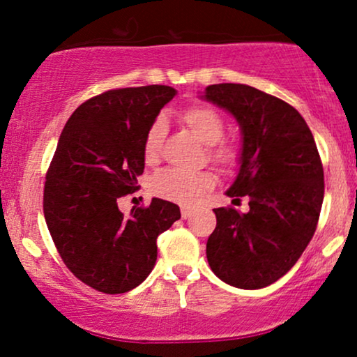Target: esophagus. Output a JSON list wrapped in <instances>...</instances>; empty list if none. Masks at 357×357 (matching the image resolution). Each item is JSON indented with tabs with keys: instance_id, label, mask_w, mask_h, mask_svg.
Returning <instances> with one entry per match:
<instances>
[{
	"instance_id": "obj_1",
	"label": "esophagus",
	"mask_w": 357,
	"mask_h": 357,
	"mask_svg": "<svg viewBox=\"0 0 357 357\" xmlns=\"http://www.w3.org/2000/svg\"><path fill=\"white\" fill-rule=\"evenodd\" d=\"M181 216H183L184 220L190 218V216H191V210H190V208H186V206L181 208Z\"/></svg>"
}]
</instances>
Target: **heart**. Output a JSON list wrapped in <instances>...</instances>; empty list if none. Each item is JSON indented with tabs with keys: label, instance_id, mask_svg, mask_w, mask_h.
Masks as SVG:
<instances>
[{
	"label": "heart",
	"instance_id": "heart-1",
	"mask_svg": "<svg viewBox=\"0 0 357 357\" xmlns=\"http://www.w3.org/2000/svg\"><path fill=\"white\" fill-rule=\"evenodd\" d=\"M181 122L195 134L202 144L206 146V155L211 162L221 167H233L240 161V147L233 141H223L225 121L218 110L210 105H192L181 112ZM166 124L162 119H155L147 129L142 142V155L146 162H154L159 158ZM215 186V176L210 171L184 173L179 169H165L151 181V191L159 198L191 206L203 198Z\"/></svg>",
	"mask_w": 357,
	"mask_h": 357
}]
</instances>
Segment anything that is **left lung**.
Here are the masks:
<instances>
[{
  "instance_id": "1",
  "label": "left lung",
  "mask_w": 357,
  "mask_h": 357,
  "mask_svg": "<svg viewBox=\"0 0 357 357\" xmlns=\"http://www.w3.org/2000/svg\"><path fill=\"white\" fill-rule=\"evenodd\" d=\"M204 100L241 129L240 169L227 195L248 196V213L216 208L206 243L215 275L238 289H264L301 258L317 228L324 169L304 117L287 102L243 84H215Z\"/></svg>"
}]
</instances>
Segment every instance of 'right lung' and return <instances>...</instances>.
Returning <instances> with one entry per match:
<instances>
[{"label":"right lung","mask_w":357,"mask_h":357,"mask_svg":"<svg viewBox=\"0 0 357 357\" xmlns=\"http://www.w3.org/2000/svg\"><path fill=\"white\" fill-rule=\"evenodd\" d=\"M174 96L167 85L107 90L75 109L60 134L45 181V221L67 268L99 292L142 284L158 236L181 218L178 204L159 198L129 216L117 206L139 190L144 136Z\"/></svg>","instance_id":"1"}]
</instances>
